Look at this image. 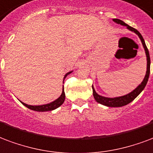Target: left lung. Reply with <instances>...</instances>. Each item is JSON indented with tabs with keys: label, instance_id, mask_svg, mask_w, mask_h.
<instances>
[{
	"label": "left lung",
	"instance_id": "1",
	"mask_svg": "<svg viewBox=\"0 0 153 153\" xmlns=\"http://www.w3.org/2000/svg\"><path fill=\"white\" fill-rule=\"evenodd\" d=\"M113 21L115 22L117 24L122 25V26H125L126 27V28L128 30L133 31L134 33L138 35L139 38L140 39L141 42H142V45H143V47L144 48V51H145L146 56H147V71H146V74L144 79L142 81V82L140 83V85L138 86L135 89H134L133 91L130 92V93L126 94L125 96H122V97H114V98H110V97H105L100 96L99 94L97 93V91H95V89L93 88V85H92V91H93V97L95 98V100H97V102H98L99 104H101L103 105H105V106H108V107H122V106H124V105H128L129 103H131V101H133L135 98H136L140 93L141 91H143L144 88H145L146 84L148 82V80H149V74H150V56H149V49L147 48V46L145 45V42H144V39H143V36H141V34L134 28L131 27L129 25H127L126 23L120 20V19H114Z\"/></svg>",
	"mask_w": 153,
	"mask_h": 153
}]
</instances>
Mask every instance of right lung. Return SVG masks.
Listing matches in <instances>:
<instances>
[{
    "label": "right lung",
    "mask_w": 153,
    "mask_h": 153,
    "mask_svg": "<svg viewBox=\"0 0 153 153\" xmlns=\"http://www.w3.org/2000/svg\"><path fill=\"white\" fill-rule=\"evenodd\" d=\"M71 73H72V71H70L68 72L67 74H65V77H64V79H65V77L67 76L68 74H70ZM64 79H63V82H64ZM65 91H64V87L62 88V95L60 96L56 100H55L54 101L51 103H48V104H46V105H29L25 104V103L22 102L20 100V102L22 103V105L26 106L27 108H30L31 110H34V111H37V112H46V111H52V110H54L56 109L58 107H60L61 105L64 103L65 101Z\"/></svg>",
    "instance_id": "obj_1"
}]
</instances>
